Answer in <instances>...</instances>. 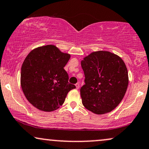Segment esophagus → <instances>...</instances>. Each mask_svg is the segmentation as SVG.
Here are the masks:
<instances>
[{
  "label": "esophagus",
  "mask_w": 149,
  "mask_h": 149,
  "mask_svg": "<svg viewBox=\"0 0 149 149\" xmlns=\"http://www.w3.org/2000/svg\"><path fill=\"white\" fill-rule=\"evenodd\" d=\"M76 89H79V87H80V84H79V83H76Z\"/></svg>",
  "instance_id": "obj_1"
}]
</instances>
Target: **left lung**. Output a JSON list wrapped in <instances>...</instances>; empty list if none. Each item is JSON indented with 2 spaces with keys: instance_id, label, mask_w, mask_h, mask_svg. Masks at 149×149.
Instances as JSON below:
<instances>
[{
  "instance_id": "obj_1",
  "label": "left lung",
  "mask_w": 149,
  "mask_h": 149,
  "mask_svg": "<svg viewBox=\"0 0 149 149\" xmlns=\"http://www.w3.org/2000/svg\"><path fill=\"white\" fill-rule=\"evenodd\" d=\"M81 67L85 84L80 88V96L85 108L96 114L113 110L128 85V70L122 59L109 51H96L84 57Z\"/></svg>"
}]
</instances>
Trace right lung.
<instances>
[{
    "instance_id": "1",
    "label": "right lung",
    "mask_w": 149,
    "mask_h": 149,
    "mask_svg": "<svg viewBox=\"0 0 149 149\" xmlns=\"http://www.w3.org/2000/svg\"><path fill=\"white\" fill-rule=\"evenodd\" d=\"M71 55L54 45L36 48L23 61L21 71L23 92L34 107L52 112L64 103L66 96L76 86L68 82L64 69Z\"/></svg>"
}]
</instances>
